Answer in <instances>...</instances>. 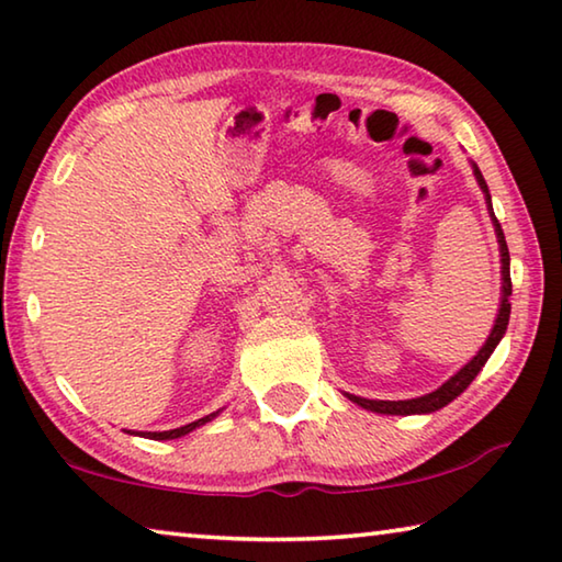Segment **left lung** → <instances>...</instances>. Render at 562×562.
Segmentation results:
<instances>
[{
  "mask_svg": "<svg viewBox=\"0 0 562 562\" xmlns=\"http://www.w3.org/2000/svg\"><path fill=\"white\" fill-rule=\"evenodd\" d=\"M473 176L479 180V186L483 190V195H486V203H488V213H491V221L493 227H496V237H498V247H501V307H498V317H496V325H493L491 335L486 339V345L479 349V355H475L469 364L461 367L459 372H456L449 382H443L436 392L431 394H424L418 398H404V402H379V398H364V396H355V394H347L349 402H355L357 406L367 408V412H376V414H392V416H408V414H431V412H439L446 404H451L456 396L463 394L469 384L473 382L479 372L486 364L488 357L493 355V349L498 347V341L503 339L508 329V317H510V292H513V284H510V255H508V245H506V237H503L501 231V223L496 221V215H493V205H491V193H488V186L486 180H483L479 166L473 164Z\"/></svg>",
  "mask_w": 562,
  "mask_h": 562,
  "instance_id": "8db88e82",
  "label": "left lung"
}]
</instances>
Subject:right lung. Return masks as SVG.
I'll list each match as a JSON object with an SVG mask.
<instances>
[{
  "instance_id": "right-lung-1",
  "label": "right lung",
  "mask_w": 562,
  "mask_h": 562,
  "mask_svg": "<svg viewBox=\"0 0 562 562\" xmlns=\"http://www.w3.org/2000/svg\"><path fill=\"white\" fill-rule=\"evenodd\" d=\"M221 414V412H213V414H207V416H203V418H198V422H193V424H186V426H180V429H170V431H144V434H138V436H146V439H154V441H168V439H180V436H186V434H190L193 429H198V426H203V424H207V422H213V418ZM128 434H133V431H128Z\"/></svg>"
}]
</instances>
